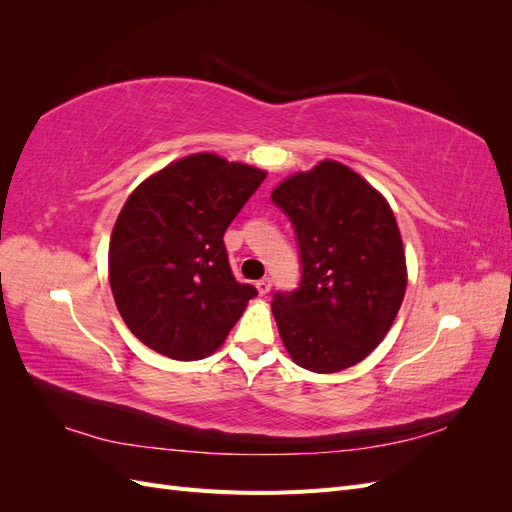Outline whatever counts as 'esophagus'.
<instances>
[{
  "label": "esophagus",
  "mask_w": 512,
  "mask_h": 512,
  "mask_svg": "<svg viewBox=\"0 0 512 512\" xmlns=\"http://www.w3.org/2000/svg\"><path fill=\"white\" fill-rule=\"evenodd\" d=\"M271 286H273V280H271V277H262V280H258V282H256V290H258V294H267V292L271 290Z\"/></svg>",
  "instance_id": "1"
}]
</instances>
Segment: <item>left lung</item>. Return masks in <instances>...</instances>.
I'll return each instance as SVG.
<instances>
[{"instance_id":"obj_1","label":"left lung","mask_w":512,"mask_h":512,"mask_svg":"<svg viewBox=\"0 0 512 512\" xmlns=\"http://www.w3.org/2000/svg\"><path fill=\"white\" fill-rule=\"evenodd\" d=\"M297 232L301 282L273 294L292 361L316 374L352 367L374 350L406 294V256L384 196L352 168L324 160L271 194Z\"/></svg>"}]
</instances>
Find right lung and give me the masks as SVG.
Returning a JSON list of instances; mask_svg holds the SVG:
<instances>
[{
  "mask_svg": "<svg viewBox=\"0 0 512 512\" xmlns=\"http://www.w3.org/2000/svg\"><path fill=\"white\" fill-rule=\"evenodd\" d=\"M265 177L194 153L130 194L108 245V280L123 322L145 346L198 361L224 344L258 294L232 275L224 232Z\"/></svg>",
  "mask_w": 512,
  "mask_h": 512,
  "instance_id": "add662e5",
  "label": "right lung"
}]
</instances>
